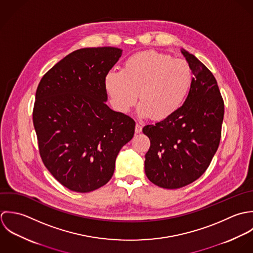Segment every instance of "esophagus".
<instances>
[{
  "instance_id": "obj_1",
  "label": "esophagus",
  "mask_w": 253,
  "mask_h": 253,
  "mask_svg": "<svg viewBox=\"0 0 253 253\" xmlns=\"http://www.w3.org/2000/svg\"><path fill=\"white\" fill-rule=\"evenodd\" d=\"M135 132L138 134V133H141L142 132V126L140 124H136V127H135Z\"/></svg>"
}]
</instances>
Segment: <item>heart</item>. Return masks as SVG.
I'll use <instances>...</instances> for the list:
<instances>
[{
  "mask_svg": "<svg viewBox=\"0 0 253 253\" xmlns=\"http://www.w3.org/2000/svg\"><path fill=\"white\" fill-rule=\"evenodd\" d=\"M193 82V70L186 60L164 52L144 51L130 55L122 70H109L103 86L116 111L129 112L139 95V114L159 121L183 106Z\"/></svg>",
  "mask_w": 253,
  "mask_h": 253,
  "instance_id": "1",
  "label": "heart"
}]
</instances>
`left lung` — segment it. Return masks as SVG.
<instances>
[{
	"mask_svg": "<svg viewBox=\"0 0 253 253\" xmlns=\"http://www.w3.org/2000/svg\"><path fill=\"white\" fill-rule=\"evenodd\" d=\"M194 82L183 106L172 116L143 128L151 141L145 172L154 185L179 189L208 168L221 139L224 101L211 71L194 54L181 50Z\"/></svg>",
	"mask_w": 253,
	"mask_h": 253,
	"instance_id": "left-lung-1",
	"label": "left lung"
}]
</instances>
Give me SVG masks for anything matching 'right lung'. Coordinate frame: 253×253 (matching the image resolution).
<instances>
[{"label":"right lung","instance_id":"right-lung-1","mask_svg":"<svg viewBox=\"0 0 253 253\" xmlns=\"http://www.w3.org/2000/svg\"><path fill=\"white\" fill-rule=\"evenodd\" d=\"M122 50L72 51L43 76L33 109L41 158L65 188L89 193L112 177L119 151L134 136L135 121L104 101L105 74Z\"/></svg>","mask_w":253,"mask_h":253}]
</instances>
